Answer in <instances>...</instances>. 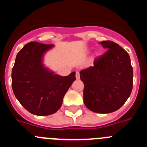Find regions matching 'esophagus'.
<instances>
[{
	"instance_id": "34e87169",
	"label": "esophagus",
	"mask_w": 147,
	"mask_h": 147,
	"mask_svg": "<svg viewBox=\"0 0 147 147\" xmlns=\"http://www.w3.org/2000/svg\"><path fill=\"white\" fill-rule=\"evenodd\" d=\"M80 77V72L79 71H76V80H79Z\"/></svg>"
}]
</instances>
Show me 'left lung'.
<instances>
[{"label": "left lung", "instance_id": "left-lung-1", "mask_svg": "<svg viewBox=\"0 0 147 147\" xmlns=\"http://www.w3.org/2000/svg\"><path fill=\"white\" fill-rule=\"evenodd\" d=\"M108 50L95 59L93 66L80 71L84 83L85 106L97 113H110L119 110L132 90L133 70L125 50L112 41L99 42Z\"/></svg>", "mask_w": 147, "mask_h": 147}]
</instances>
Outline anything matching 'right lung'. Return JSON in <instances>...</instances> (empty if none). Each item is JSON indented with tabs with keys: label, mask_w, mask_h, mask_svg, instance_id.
I'll list each match as a JSON object with an SVG mask.
<instances>
[{
	"label": "right lung",
	"mask_w": 147,
	"mask_h": 147,
	"mask_svg": "<svg viewBox=\"0 0 147 147\" xmlns=\"http://www.w3.org/2000/svg\"><path fill=\"white\" fill-rule=\"evenodd\" d=\"M53 44L30 42L18 53L11 71V86L17 99L31 113L49 115L62 106L65 94L76 80V73L55 74L42 63Z\"/></svg>",
	"instance_id": "1"
}]
</instances>
